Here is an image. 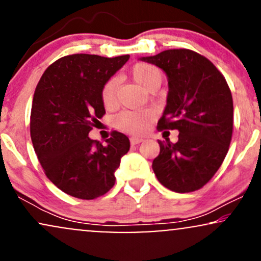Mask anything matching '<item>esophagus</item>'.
Returning a JSON list of instances; mask_svg holds the SVG:
<instances>
[{"label": "esophagus", "mask_w": 261, "mask_h": 261, "mask_svg": "<svg viewBox=\"0 0 261 261\" xmlns=\"http://www.w3.org/2000/svg\"><path fill=\"white\" fill-rule=\"evenodd\" d=\"M142 141H143V139H141V137H136V136L131 137V139H130L131 145H139V143L142 142Z\"/></svg>", "instance_id": "obj_1"}]
</instances>
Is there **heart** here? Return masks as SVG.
I'll list each match as a JSON object with an SVG mask.
<instances>
[{"instance_id":"obj_1","label":"heart","mask_w":261,"mask_h":261,"mask_svg":"<svg viewBox=\"0 0 261 261\" xmlns=\"http://www.w3.org/2000/svg\"><path fill=\"white\" fill-rule=\"evenodd\" d=\"M131 77L145 91L157 89L162 83V72L154 66L148 64H137L131 70ZM118 80L110 79L101 88V100L106 107H113L116 101V91H118ZM152 113L149 110H125L115 116L116 127L122 131L133 134H142L147 130L149 122L152 121Z\"/></svg>"}]
</instances>
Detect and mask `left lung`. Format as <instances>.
Listing matches in <instances>:
<instances>
[{
	"label": "left lung",
	"instance_id": "left-lung-1",
	"mask_svg": "<svg viewBox=\"0 0 261 261\" xmlns=\"http://www.w3.org/2000/svg\"><path fill=\"white\" fill-rule=\"evenodd\" d=\"M141 61L168 79V95L158 128L178 130L175 143L160 141L152 168L175 193L199 190L221 167L233 131V100L222 73L210 60L188 49H172Z\"/></svg>",
	"mask_w": 261,
	"mask_h": 261
}]
</instances>
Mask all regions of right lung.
Instances as JSON below:
<instances>
[{
  "label": "right lung",
  "mask_w": 261,
  "mask_h": 261,
  "mask_svg": "<svg viewBox=\"0 0 261 261\" xmlns=\"http://www.w3.org/2000/svg\"><path fill=\"white\" fill-rule=\"evenodd\" d=\"M130 55L64 56L46 68L33 97L31 137L45 174L60 190L93 200L115 184V170L130 149L126 135L114 131L103 146L89 131L106 114L101 88Z\"/></svg>",
  "instance_id": "right-lung-1"
}]
</instances>
